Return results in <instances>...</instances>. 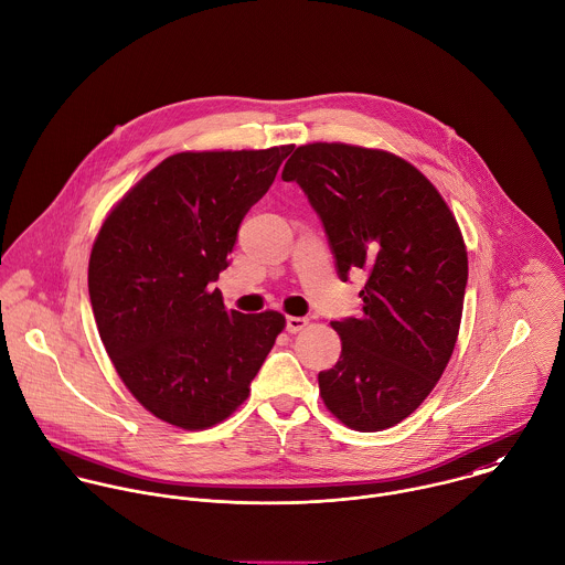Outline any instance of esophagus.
I'll return each instance as SVG.
<instances>
[{
    "label": "esophagus",
    "instance_id": "obj_1",
    "mask_svg": "<svg viewBox=\"0 0 565 565\" xmlns=\"http://www.w3.org/2000/svg\"><path fill=\"white\" fill-rule=\"evenodd\" d=\"M306 326H308V319H306V317H288V319H286V330H288L290 334L301 332Z\"/></svg>",
    "mask_w": 565,
    "mask_h": 565
}]
</instances>
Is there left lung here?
<instances>
[{"instance_id": "obj_1", "label": "left lung", "mask_w": 565, "mask_h": 565, "mask_svg": "<svg viewBox=\"0 0 565 565\" xmlns=\"http://www.w3.org/2000/svg\"><path fill=\"white\" fill-rule=\"evenodd\" d=\"M281 178L323 222L337 273H363V315L332 321L337 365L319 374L326 407L350 429L383 431L440 381L462 321L467 246L438 189L407 160L343 142L295 149Z\"/></svg>"}]
</instances>
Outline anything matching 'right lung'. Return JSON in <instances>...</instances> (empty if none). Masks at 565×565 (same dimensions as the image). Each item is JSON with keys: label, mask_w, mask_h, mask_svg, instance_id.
I'll use <instances>...</instances> for the list:
<instances>
[{"label": "right lung", "mask_w": 565, "mask_h": 565, "mask_svg": "<svg viewBox=\"0 0 565 565\" xmlns=\"http://www.w3.org/2000/svg\"><path fill=\"white\" fill-rule=\"evenodd\" d=\"M295 145L164 158L105 217L87 288L100 341L134 398L180 429L228 418L286 328L226 310L211 284Z\"/></svg>", "instance_id": "obj_1"}]
</instances>
